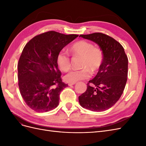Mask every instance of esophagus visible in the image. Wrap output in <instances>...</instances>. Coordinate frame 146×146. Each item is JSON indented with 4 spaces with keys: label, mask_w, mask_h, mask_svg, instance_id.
I'll use <instances>...</instances> for the list:
<instances>
[{
    "label": "esophagus",
    "mask_w": 146,
    "mask_h": 146,
    "mask_svg": "<svg viewBox=\"0 0 146 146\" xmlns=\"http://www.w3.org/2000/svg\"><path fill=\"white\" fill-rule=\"evenodd\" d=\"M75 84H76V83H68V85L69 86H72V85H75Z\"/></svg>",
    "instance_id": "34e87169"
}]
</instances>
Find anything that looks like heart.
<instances>
[{"label":"heart","mask_w":146,"mask_h":146,"mask_svg":"<svg viewBox=\"0 0 146 146\" xmlns=\"http://www.w3.org/2000/svg\"><path fill=\"white\" fill-rule=\"evenodd\" d=\"M70 53L74 56H82L80 70H73L66 75L64 80L68 83H76L89 78L91 72H96L100 69L103 63L104 54L100 48L94 47L90 42L81 40L71 46ZM56 63L60 69L67 72L70 69V60L67 52L61 51L56 56Z\"/></svg>","instance_id":"1"}]
</instances>
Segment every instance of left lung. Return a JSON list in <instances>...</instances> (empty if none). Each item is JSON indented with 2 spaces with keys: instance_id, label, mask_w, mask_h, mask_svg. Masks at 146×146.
<instances>
[{
  "instance_id": "8db88e82",
  "label": "left lung",
  "mask_w": 146,
  "mask_h": 146,
  "mask_svg": "<svg viewBox=\"0 0 146 146\" xmlns=\"http://www.w3.org/2000/svg\"><path fill=\"white\" fill-rule=\"evenodd\" d=\"M79 36L98 44L104 54L102 64L87 84L86 91L78 97L79 103L91 111H103L113 107L123 93L127 80L128 58L121 44L107 35L94 33Z\"/></svg>"
}]
</instances>
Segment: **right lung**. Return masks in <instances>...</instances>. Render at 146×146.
I'll return each instance as SVG.
<instances>
[{"instance_id": "obj_1", "label": "right lung", "mask_w": 146, "mask_h": 146, "mask_svg": "<svg viewBox=\"0 0 146 146\" xmlns=\"http://www.w3.org/2000/svg\"><path fill=\"white\" fill-rule=\"evenodd\" d=\"M54 31L37 35L24 47L19 60V88L29 107L42 113L55 109L68 84L62 82L56 63L58 53L78 37Z\"/></svg>"}]
</instances>
